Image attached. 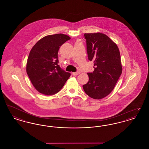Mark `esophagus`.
I'll return each mask as SVG.
<instances>
[{
  "mask_svg": "<svg viewBox=\"0 0 149 149\" xmlns=\"http://www.w3.org/2000/svg\"><path fill=\"white\" fill-rule=\"evenodd\" d=\"M79 74H80V72H79V71H77V72H72V75H74V76H77Z\"/></svg>",
  "mask_w": 149,
  "mask_h": 149,
  "instance_id": "esophagus-1",
  "label": "esophagus"
}]
</instances>
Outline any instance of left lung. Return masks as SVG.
<instances>
[{"label": "left lung", "mask_w": 149, "mask_h": 149, "mask_svg": "<svg viewBox=\"0 0 149 149\" xmlns=\"http://www.w3.org/2000/svg\"><path fill=\"white\" fill-rule=\"evenodd\" d=\"M84 36L88 57L93 61L94 70L88 73L89 81L83 87L92 98L102 99L113 90L122 74L119 49L105 34L98 32Z\"/></svg>", "instance_id": "left-lung-1"}]
</instances>
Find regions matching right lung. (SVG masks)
<instances>
[{
  "label": "right lung",
  "mask_w": 149,
  "mask_h": 149,
  "mask_svg": "<svg viewBox=\"0 0 149 149\" xmlns=\"http://www.w3.org/2000/svg\"><path fill=\"white\" fill-rule=\"evenodd\" d=\"M68 36L58 33L43 37L31 50L26 71L36 89L45 95H53L63 87L71 74L58 65L60 47L69 40Z\"/></svg>",
  "instance_id": "obj_1"
}]
</instances>
